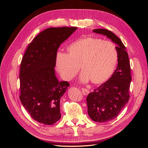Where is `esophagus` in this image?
I'll return each instance as SVG.
<instances>
[{"instance_id": "1", "label": "esophagus", "mask_w": 148, "mask_h": 148, "mask_svg": "<svg viewBox=\"0 0 148 148\" xmlns=\"http://www.w3.org/2000/svg\"><path fill=\"white\" fill-rule=\"evenodd\" d=\"M82 91L83 95H85V96L88 95V94L89 93V91L88 90V89H87L86 88H82Z\"/></svg>"}]
</instances>
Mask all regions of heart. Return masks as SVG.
Listing matches in <instances>:
<instances>
[{"label":"heart","mask_w":148,"mask_h":148,"mask_svg":"<svg viewBox=\"0 0 148 148\" xmlns=\"http://www.w3.org/2000/svg\"><path fill=\"white\" fill-rule=\"evenodd\" d=\"M66 54L60 53L56 59V69L62 78L70 82L81 66L80 82L99 84L113 74L118 62L114 44L100 38L87 37L77 40L66 47Z\"/></svg>","instance_id":"b5f03b06"}]
</instances>
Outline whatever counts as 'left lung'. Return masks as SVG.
Returning a JSON list of instances; mask_svg holds the SVG:
<instances>
[{"mask_svg":"<svg viewBox=\"0 0 148 148\" xmlns=\"http://www.w3.org/2000/svg\"><path fill=\"white\" fill-rule=\"evenodd\" d=\"M93 33L106 36L117 44L118 65L106 82L89 93L86 98L88 113L97 122H107L117 117L129 100L132 81L130 64L123 42L114 33L106 29H95Z\"/></svg>","mask_w":148,"mask_h":148,"instance_id":"1","label":"left lung"}]
</instances>
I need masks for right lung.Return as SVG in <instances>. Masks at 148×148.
Returning a JSON list of instances; mask_svg holds the SVG:
<instances>
[{
  "label": "right lung",
  "instance_id": "right-lung-1",
  "mask_svg": "<svg viewBox=\"0 0 148 148\" xmlns=\"http://www.w3.org/2000/svg\"><path fill=\"white\" fill-rule=\"evenodd\" d=\"M77 27L49 28L27 47L20 71L21 102L34 120L52 125L61 118L60 101L70 84L59 82L54 68L57 52Z\"/></svg>",
  "mask_w": 148,
  "mask_h": 148
}]
</instances>
